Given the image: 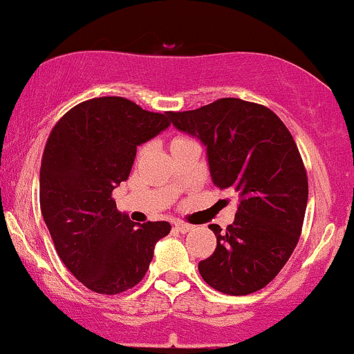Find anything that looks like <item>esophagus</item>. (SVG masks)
<instances>
[{"label": "esophagus", "instance_id": "1", "mask_svg": "<svg viewBox=\"0 0 354 354\" xmlns=\"http://www.w3.org/2000/svg\"><path fill=\"white\" fill-rule=\"evenodd\" d=\"M174 227H176L180 232H189V231H193V225H191V224H185V223H174Z\"/></svg>", "mask_w": 354, "mask_h": 354}]
</instances>
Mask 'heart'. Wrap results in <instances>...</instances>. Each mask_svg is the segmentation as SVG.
I'll return each instance as SVG.
<instances>
[{"label":"heart","mask_w":354,"mask_h":354,"mask_svg":"<svg viewBox=\"0 0 354 354\" xmlns=\"http://www.w3.org/2000/svg\"><path fill=\"white\" fill-rule=\"evenodd\" d=\"M181 140H186V138H174V140H173V143H178V142H181ZM173 143H171V145H173Z\"/></svg>","instance_id":"b5f03b06"}]
</instances>
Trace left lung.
<instances>
[{
    "label": "left lung",
    "mask_w": 354,
    "mask_h": 354,
    "mask_svg": "<svg viewBox=\"0 0 354 354\" xmlns=\"http://www.w3.org/2000/svg\"><path fill=\"white\" fill-rule=\"evenodd\" d=\"M174 129L206 148L211 180L239 193L234 223L211 224L218 245L199 262L204 282L227 295H249L282 270L299 242L308 181L290 131L263 105L221 99L169 112Z\"/></svg>",
    "instance_id": "8db88e82"
}]
</instances>
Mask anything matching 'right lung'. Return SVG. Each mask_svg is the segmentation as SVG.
<instances>
[{
    "instance_id": "1",
    "label": "right lung",
    "mask_w": 354,
    "mask_h": 354,
    "mask_svg": "<svg viewBox=\"0 0 354 354\" xmlns=\"http://www.w3.org/2000/svg\"><path fill=\"white\" fill-rule=\"evenodd\" d=\"M168 118L123 97H99L75 105L50 131L39 174L42 218L64 266L93 292L135 287L171 231L166 221L133 223L112 199L129 180L136 147L168 129Z\"/></svg>"
}]
</instances>
